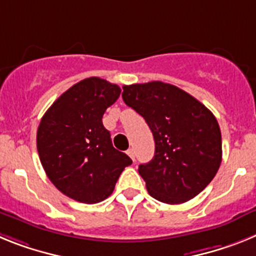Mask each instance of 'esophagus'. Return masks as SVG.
<instances>
[{
	"instance_id": "34e87169",
	"label": "esophagus",
	"mask_w": 256,
	"mask_h": 256,
	"mask_svg": "<svg viewBox=\"0 0 256 256\" xmlns=\"http://www.w3.org/2000/svg\"><path fill=\"white\" fill-rule=\"evenodd\" d=\"M126 154H128V155H130V159L133 160V162H134V150H133V148H128V150H126Z\"/></svg>"
}]
</instances>
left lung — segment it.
Returning a JSON list of instances; mask_svg holds the SVG:
<instances>
[{
  "label": "left lung",
  "mask_w": 256,
  "mask_h": 256,
  "mask_svg": "<svg viewBox=\"0 0 256 256\" xmlns=\"http://www.w3.org/2000/svg\"><path fill=\"white\" fill-rule=\"evenodd\" d=\"M124 102L144 116L155 140V155L138 166L148 194L165 204L198 195L222 162L216 116L195 97L169 83L123 86Z\"/></svg>",
  "instance_id": "1"
}]
</instances>
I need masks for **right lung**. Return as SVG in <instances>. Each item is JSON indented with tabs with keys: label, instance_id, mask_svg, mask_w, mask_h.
Wrapping results in <instances>:
<instances>
[{
	"label": "right lung",
	"instance_id": "1",
	"mask_svg": "<svg viewBox=\"0 0 256 256\" xmlns=\"http://www.w3.org/2000/svg\"><path fill=\"white\" fill-rule=\"evenodd\" d=\"M105 79H83L61 94L40 119L37 150L47 177L68 198L96 204L112 195L128 155L114 148L102 115L120 96Z\"/></svg>",
	"mask_w": 256,
	"mask_h": 256
}]
</instances>
